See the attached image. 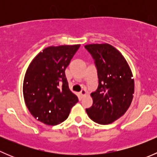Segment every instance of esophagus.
Returning <instances> with one entry per match:
<instances>
[{
  "label": "esophagus",
  "instance_id": "1",
  "mask_svg": "<svg viewBox=\"0 0 157 157\" xmlns=\"http://www.w3.org/2000/svg\"><path fill=\"white\" fill-rule=\"evenodd\" d=\"M80 95L81 97H83V96H84L85 95H86V90H82L80 92Z\"/></svg>",
  "mask_w": 157,
  "mask_h": 157
}]
</instances>
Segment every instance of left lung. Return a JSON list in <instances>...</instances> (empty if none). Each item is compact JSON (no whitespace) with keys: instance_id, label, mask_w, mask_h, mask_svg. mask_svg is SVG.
I'll use <instances>...</instances> for the list:
<instances>
[{"instance_id":"obj_1","label":"left lung","mask_w":157,"mask_h":157,"mask_svg":"<svg viewBox=\"0 0 157 157\" xmlns=\"http://www.w3.org/2000/svg\"><path fill=\"white\" fill-rule=\"evenodd\" d=\"M85 48L94 59L99 78L97 90L91 93L93 105L86 112L95 122L110 124L122 116L132 102V73L125 58L109 44H91Z\"/></svg>"}]
</instances>
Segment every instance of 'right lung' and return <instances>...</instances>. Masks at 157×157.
Listing matches in <instances>:
<instances>
[{
	"label": "right lung",
	"mask_w": 157,
	"mask_h": 157,
	"mask_svg": "<svg viewBox=\"0 0 157 157\" xmlns=\"http://www.w3.org/2000/svg\"><path fill=\"white\" fill-rule=\"evenodd\" d=\"M80 45L50 46L30 63L23 80V96L35 118L56 125L68 117L78 98L70 90L65 69Z\"/></svg>",
	"instance_id": "1"
}]
</instances>
